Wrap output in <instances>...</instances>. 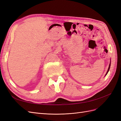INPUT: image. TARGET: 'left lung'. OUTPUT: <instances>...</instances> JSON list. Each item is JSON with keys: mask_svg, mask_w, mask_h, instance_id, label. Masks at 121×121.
<instances>
[{"mask_svg": "<svg viewBox=\"0 0 121 121\" xmlns=\"http://www.w3.org/2000/svg\"><path fill=\"white\" fill-rule=\"evenodd\" d=\"M111 60H110V63H109V66H108V71H107V73H106V74H105V76L107 75V74L108 73V71H109V69H110V67H111Z\"/></svg>", "mask_w": 121, "mask_h": 121, "instance_id": "1", "label": "left lung"}]
</instances>
